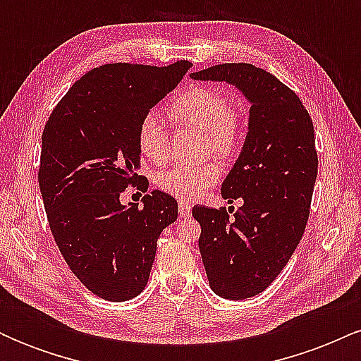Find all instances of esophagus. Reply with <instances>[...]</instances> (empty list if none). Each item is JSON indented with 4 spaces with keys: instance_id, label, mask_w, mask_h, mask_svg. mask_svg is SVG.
I'll list each match as a JSON object with an SVG mask.
<instances>
[{
    "instance_id": "34e87169",
    "label": "esophagus",
    "mask_w": 361,
    "mask_h": 361,
    "mask_svg": "<svg viewBox=\"0 0 361 361\" xmlns=\"http://www.w3.org/2000/svg\"><path fill=\"white\" fill-rule=\"evenodd\" d=\"M178 212H180L181 217H190V214H192V204L181 200L180 204H178Z\"/></svg>"
}]
</instances>
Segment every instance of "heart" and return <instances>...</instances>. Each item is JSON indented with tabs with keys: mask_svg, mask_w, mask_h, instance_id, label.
I'll return each instance as SVG.
<instances>
[{
	"mask_svg": "<svg viewBox=\"0 0 361 361\" xmlns=\"http://www.w3.org/2000/svg\"><path fill=\"white\" fill-rule=\"evenodd\" d=\"M168 117L176 127L195 128L204 134V154L233 159L243 140V115L226 93L212 86H192L176 94L168 105ZM168 128L157 115L149 114L137 128V147L149 163L164 164L169 157ZM222 175L217 161L198 164H176L156 176L163 192L181 200H197Z\"/></svg>",
	"mask_w": 361,
	"mask_h": 361,
	"instance_id": "obj_1",
	"label": "heart"
}]
</instances>
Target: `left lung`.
Returning <instances> with one entry per match:
<instances>
[{
	"label": "left lung",
	"instance_id": "1",
	"mask_svg": "<svg viewBox=\"0 0 361 361\" xmlns=\"http://www.w3.org/2000/svg\"><path fill=\"white\" fill-rule=\"evenodd\" d=\"M190 78L227 81L251 102L250 130L221 190L231 204H244L234 217L226 209L192 210L210 287L224 299H250L287 267L307 226L317 176L312 118L287 85L252 64L227 62Z\"/></svg>",
	"mask_w": 361,
	"mask_h": 361
}]
</instances>
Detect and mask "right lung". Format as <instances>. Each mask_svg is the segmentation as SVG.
<instances>
[{"label": "right lung", "mask_w": 361, "mask_h": 361, "mask_svg": "<svg viewBox=\"0 0 361 361\" xmlns=\"http://www.w3.org/2000/svg\"><path fill=\"white\" fill-rule=\"evenodd\" d=\"M190 61L117 62L91 69L61 98L42 132L39 186L51 233L78 280L94 295L123 302L147 285L156 244L178 217L173 197L154 190L126 209L139 175L140 120L176 88Z\"/></svg>", "instance_id": "add662e5"}]
</instances>
